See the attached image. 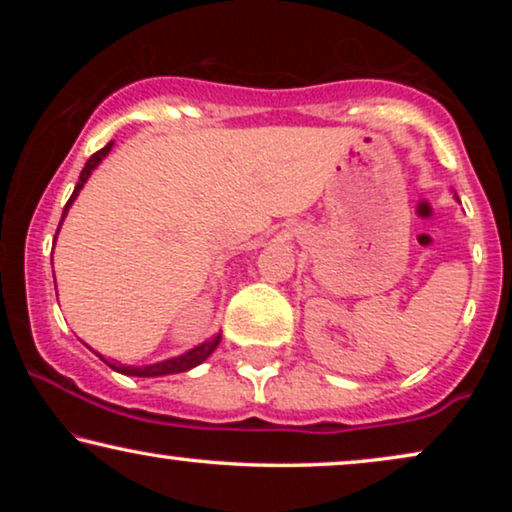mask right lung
I'll return each mask as SVG.
<instances>
[{
    "label": "right lung",
    "mask_w": 512,
    "mask_h": 512,
    "mask_svg": "<svg viewBox=\"0 0 512 512\" xmlns=\"http://www.w3.org/2000/svg\"><path fill=\"white\" fill-rule=\"evenodd\" d=\"M111 146H114V142H109L107 146H104V149H100V151L93 153V156L88 158L86 167H83V170H81V177H79V181H76V186H74V193H72V198L67 200V205H65V212H62L60 226H62V221H65V216H67V212H69V207H72V202L76 200V195H79V191H81V188H83V184H86V181H88L90 172H93L95 167L100 165L104 158H107V153L111 151ZM60 226H58V233H60ZM219 342H221V335H216V338L207 340V342H202V345L193 347V349H188L186 354H181V356H174V359H165V361L151 363V366H142V368H137V366H114V363L104 361V356H100V354H97V356H100V359H102L104 363H109L111 368L118 370V373H123V375H132V377H160V375L186 373V370H191V368H195V366H200V363L205 361L207 356L212 354L216 347H219Z\"/></svg>",
    "instance_id": "add662e5"
}]
</instances>
